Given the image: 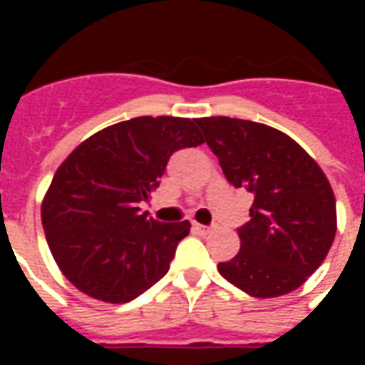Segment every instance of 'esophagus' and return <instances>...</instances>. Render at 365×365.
Returning <instances> with one entry per match:
<instances>
[{"label": "esophagus", "instance_id": "1", "mask_svg": "<svg viewBox=\"0 0 365 365\" xmlns=\"http://www.w3.org/2000/svg\"><path fill=\"white\" fill-rule=\"evenodd\" d=\"M193 229L197 230L199 235H211L213 232V227H205V225H199V222H193Z\"/></svg>", "mask_w": 365, "mask_h": 365}]
</instances>
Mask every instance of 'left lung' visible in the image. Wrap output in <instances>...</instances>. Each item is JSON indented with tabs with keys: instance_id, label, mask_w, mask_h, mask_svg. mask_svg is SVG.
I'll list each match as a JSON object with an SVG mask.
<instances>
[{
	"instance_id": "obj_1",
	"label": "left lung",
	"mask_w": 365,
	"mask_h": 365,
	"mask_svg": "<svg viewBox=\"0 0 365 365\" xmlns=\"http://www.w3.org/2000/svg\"><path fill=\"white\" fill-rule=\"evenodd\" d=\"M197 125L229 183L254 193L250 221L238 229L240 252L217 268L252 297L295 291L324 262L336 235L329 178L277 128L230 117H203Z\"/></svg>"
}]
</instances>
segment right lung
I'll use <instances>...</instances> for the list:
<instances>
[{
	"mask_svg": "<svg viewBox=\"0 0 365 365\" xmlns=\"http://www.w3.org/2000/svg\"><path fill=\"white\" fill-rule=\"evenodd\" d=\"M203 143L197 119L135 117L70 152L44 193L41 219L52 258L76 289L115 305L166 275L191 225L154 221L140 203L174 152Z\"/></svg>",
	"mask_w": 365,
	"mask_h": 365,
	"instance_id": "right-lung-1",
	"label": "right lung"
}]
</instances>
